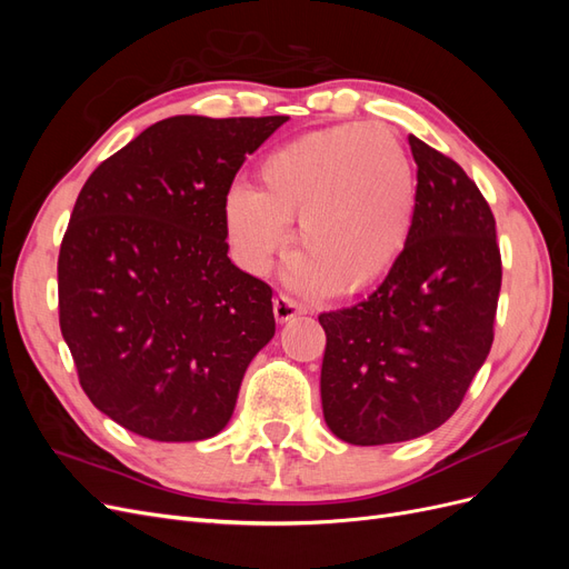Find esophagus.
<instances>
[{
	"instance_id": "1",
	"label": "esophagus",
	"mask_w": 569,
	"mask_h": 569,
	"mask_svg": "<svg viewBox=\"0 0 569 569\" xmlns=\"http://www.w3.org/2000/svg\"><path fill=\"white\" fill-rule=\"evenodd\" d=\"M272 311H274V318H278L280 322H287L291 318L306 313V308H303V303H299L297 299H291L289 295H278L272 301Z\"/></svg>"
}]
</instances>
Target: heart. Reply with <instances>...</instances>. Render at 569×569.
Masks as SVG:
<instances>
[{
    "label": "heart",
    "instance_id": "obj_1",
    "mask_svg": "<svg viewBox=\"0 0 569 569\" xmlns=\"http://www.w3.org/2000/svg\"><path fill=\"white\" fill-rule=\"evenodd\" d=\"M258 189L234 184L222 201L230 242L249 270L266 272L297 220L301 289L358 295L401 256L416 213V173L406 147L385 126L306 132L258 166Z\"/></svg>",
    "mask_w": 569,
    "mask_h": 569
}]
</instances>
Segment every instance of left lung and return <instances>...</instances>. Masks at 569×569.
Returning a JSON list of instances; mask_svg holds the SVG:
<instances>
[{
    "mask_svg": "<svg viewBox=\"0 0 569 569\" xmlns=\"http://www.w3.org/2000/svg\"><path fill=\"white\" fill-rule=\"evenodd\" d=\"M408 142L418 187L401 256L368 299L318 316L325 422L356 446L443 425L493 343L503 268L491 206L451 157Z\"/></svg>",
    "mask_w": 569,
    "mask_h": 569,
    "instance_id": "8db88e82",
    "label": "left lung"
}]
</instances>
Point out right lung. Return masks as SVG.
I'll return each instance as SVG.
<instances>
[{"label": "right lung", "mask_w": 569, "mask_h": 569, "mask_svg": "<svg viewBox=\"0 0 569 569\" xmlns=\"http://www.w3.org/2000/svg\"><path fill=\"white\" fill-rule=\"evenodd\" d=\"M284 120H159L80 189L59 251V325L82 391L134 435L216 437L274 335L270 284L228 258L222 201Z\"/></svg>", "instance_id": "right-lung-1"}]
</instances>
